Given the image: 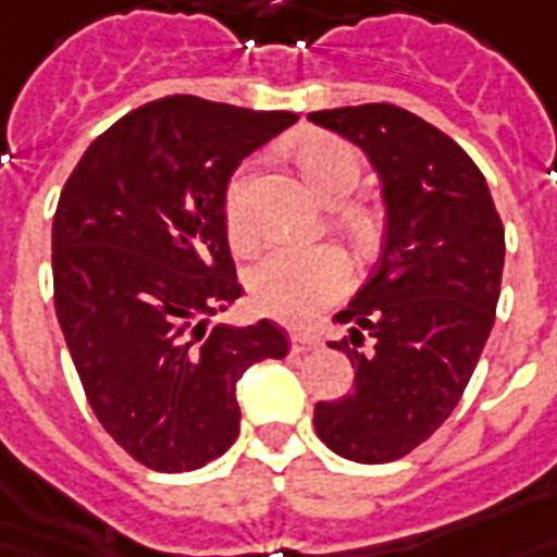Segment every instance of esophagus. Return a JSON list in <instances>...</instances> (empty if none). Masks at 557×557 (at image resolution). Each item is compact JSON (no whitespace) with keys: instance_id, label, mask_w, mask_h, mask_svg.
<instances>
[{"instance_id":"esophagus-1","label":"esophagus","mask_w":557,"mask_h":557,"mask_svg":"<svg viewBox=\"0 0 557 557\" xmlns=\"http://www.w3.org/2000/svg\"><path fill=\"white\" fill-rule=\"evenodd\" d=\"M321 345V339L315 333L310 331H295L292 333V351L295 354H307V351H315Z\"/></svg>"}]
</instances>
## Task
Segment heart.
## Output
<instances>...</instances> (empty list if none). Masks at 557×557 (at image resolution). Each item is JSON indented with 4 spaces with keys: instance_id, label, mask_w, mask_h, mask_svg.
<instances>
[{
    "instance_id": "b5f03b06",
    "label": "heart",
    "mask_w": 557,
    "mask_h": 557,
    "mask_svg": "<svg viewBox=\"0 0 557 557\" xmlns=\"http://www.w3.org/2000/svg\"><path fill=\"white\" fill-rule=\"evenodd\" d=\"M304 180L321 200H342L360 180V156L351 144L333 135H310L295 147ZM226 233L236 247L253 236L247 212V171L233 176L224 200ZM348 262L333 247H274L247 274V289L257 310L283 321H307L348 289Z\"/></svg>"
}]
</instances>
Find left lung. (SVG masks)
<instances>
[{"mask_svg": "<svg viewBox=\"0 0 557 557\" xmlns=\"http://www.w3.org/2000/svg\"><path fill=\"white\" fill-rule=\"evenodd\" d=\"M315 126L360 147L381 180V262L336 319L331 348L357 369L354 389L319 401L321 443L357 463L410 455L446 422L496 319L505 230L487 180L446 132L372 102L312 111Z\"/></svg>", "mask_w": 557, "mask_h": 557, "instance_id": "obj_1", "label": "left lung"}]
</instances>
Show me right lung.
I'll use <instances>...</instances> for the list:
<instances>
[{
  "label": "right lung",
  "mask_w": 557,
  "mask_h": 557,
  "mask_svg": "<svg viewBox=\"0 0 557 557\" xmlns=\"http://www.w3.org/2000/svg\"><path fill=\"white\" fill-rule=\"evenodd\" d=\"M298 121L174 94L109 126L70 174L52 221L55 312L94 413L156 472L206 467L236 443V383L283 360L274 321L209 319L242 298L226 185Z\"/></svg>",
  "instance_id": "right-lung-1"
}]
</instances>
